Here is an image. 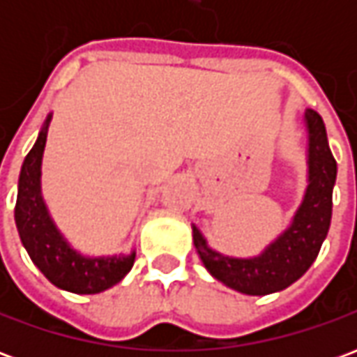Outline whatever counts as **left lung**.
I'll return each mask as SVG.
<instances>
[{
  "instance_id": "left-lung-1",
  "label": "left lung",
  "mask_w": 357,
  "mask_h": 357,
  "mask_svg": "<svg viewBox=\"0 0 357 357\" xmlns=\"http://www.w3.org/2000/svg\"><path fill=\"white\" fill-rule=\"evenodd\" d=\"M304 126L307 133L306 191L291 224L260 255L250 258L222 255L210 247L197 225H191L193 245L204 268L233 291L264 296L291 287L314 264L329 233L337 160L329 149L325 124L315 110H304Z\"/></svg>"
}]
</instances>
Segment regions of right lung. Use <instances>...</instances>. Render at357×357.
<instances>
[{
  "label": "right lung",
  "instance_id": "right-lung-1",
  "mask_svg": "<svg viewBox=\"0 0 357 357\" xmlns=\"http://www.w3.org/2000/svg\"><path fill=\"white\" fill-rule=\"evenodd\" d=\"M53 112L47 114L34 147L22 162L15 222L30 260L51 283L76 294H97L120 283L135 262L130 255L88 256L66 241L42 197V158Z\"/></svg>",
  "mask_w": 357,
  "mask_h": 357
}]
</instances>
